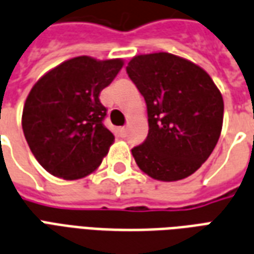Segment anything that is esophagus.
I'll return each mask as SVG.
<instances>
[{
  "label": "esophagus",
  "mask_w": 254,
  "mask_h": 254,
  "mask_svg": "<svg viewBox=\"0 0 254 254\" xmlns=\"http://www.w3.org/2000/svg\"><path fill=\"white\" fill-rule=\"evenodd\" d=\"M120 131H122V134L126 135V132H127V127H122V128H120Z\"/></svg>",
  "instance_id": "obj_1"
}]
</instances>
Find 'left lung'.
<instances>
[{"mask_svg": "<svg viewBox=\"0 0 254 254\" xmlns=\"http://www.w3.org/2000/svg\"><path fill=\"white\" fill-rule=\"evenodd\" d=\"M147 105L149 134L135 146V162L160 181L195 173L215 149L223 99L200 66L169 53L136 55L126 67Z\"/></svg>", "mask_w": 254, "mask_h": 254, "instance_id": "left-lung-1", "label": "left lung"}]
</instances>
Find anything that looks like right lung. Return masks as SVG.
Segmentation results:
<instances>
[{"label": "right lung", "mask_w": 254, "mask_h": 254, "mask_svg": "<svg viewBox=\"0 0 254 254\" xmlns=\"http://www.w3.org/2000/svg\"><path fill=\"white\" fill-rule=\"evenodd\" d=\"M123 64L122 59L77 57L33 85L21 125L32 154L49 173L77 180L99 168L115 140L103 125L107 108L99 96Z\"/></svg>", "instance_id": "1"}]
</instances>
